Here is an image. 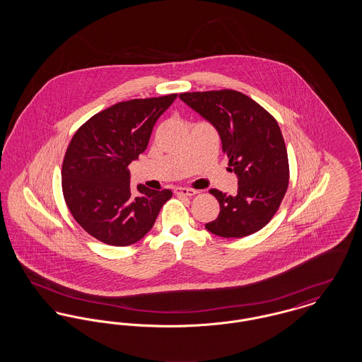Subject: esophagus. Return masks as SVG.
Here are the masks:
<instances>
[{
	"label": "esophagus",
	"mask_w": 362,
	"mask_h": 362,
	"mask_svg": "<svg viewBox=\"0 0 362 362\" xmlns=\"http://www.w3.org/2000/svg\"><path fill=\"white\" fill-rule=\"evenodd\" d=\"M198 191L194 189H185V187H177V189H173V194L175 195H179V197H192L195 195Z\"/></svg>",
	"instance_id": "34e87169"
}]
</instances>
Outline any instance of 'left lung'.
I'll return each instance as SVG.
<instances>
[{"mask_svg":"<svg viewBox=\"0 0 362 362\" xmlns=\"http://www.w3.org/2000/svg\"><path fill=\"white\" fill-rule=\"evenodd\" d=\"M179 98L217 129L228 165L239 177L233 197L209 191L220 204V214L205 225L207 230L220 238L258 232L274 217L289 185V160L278 122L235 89L185 92Z\"/></svg>","mask_w":362,"mask_h":362,"instance_id":"left-lung-1","label":"left lung"}]
</instances>
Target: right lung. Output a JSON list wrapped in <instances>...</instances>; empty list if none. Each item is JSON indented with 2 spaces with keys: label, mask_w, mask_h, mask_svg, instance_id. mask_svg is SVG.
Wrapping results in <instances>:
<instances>
[{
  "label": "right lung",
  "mask_w": 362,
  "mask_h": 362,
  "mask_svg": "<svg viewBox=\"0 0 362 362\" xmlns=\"http://www.w3.org/2000/svg\"><path fill=\"white\" fill-rule=\"evenodd\" d=\"M176 93L114 104L81 124L62 163V192L80 226L96 240L126 247L155 224L171 189H130L129 164L144 153L156 121Z\"/></svg>",
  "instance_id": "1"
}]
</instances>
